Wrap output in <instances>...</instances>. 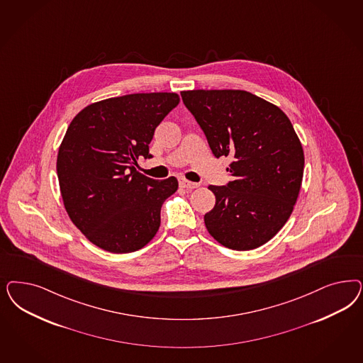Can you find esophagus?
Wrapping results in <instances>:
<instances>
[{"instance_id":"34e87169","label":"esophagus","mask_w":363,"mask_h":363,"mask_svg":"<svg viewBox=\"0 0 363 363\" xmlns=\"http://www.w3.org/2000/svg\"><path fill=\"white\" fill-rule=\"evenodd\" d=\"M179 184H180V187L187 188V189H194V188H198V186H199V184L192 183V182H189V180L184 179V177L179 179Z\"/></svg>"}]
</instances>
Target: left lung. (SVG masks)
Returning a JSON list of instances; mask_svg holds the SVG:
<instances>
[{
	"instance_id": "1",
	"label": "left lung",
	"mask_w": 363,
	"mask_h": 363,
	"mask_svg": "<svg viewBox=\"0 0 363 363\" xmlns=\"http://www.w3.org/2000/svg\"><path fill=\"white\" fill-rule=\"evenodd\" d=\"M215 157L230 156L228 186H210L215 207L204 215L222 246L246 251L267 243L289 220L303 179L304 155L279 106L239 89L183 91Z\"/></svg>"
}]
</instances>
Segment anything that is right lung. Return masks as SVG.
<instances>
[{
  "instance_id": "right-lung-1",
  "label": "right lung",
  "mask_w": 363,
  "mask_h": 363,
  "mask_svg": "<svg viewBox=\"0 0 363 363\" xmlns=\"http://www.w3.org/2000/svg\"><path fill=\"white\" fill-rule=\"evenodd\" d=\"M180 101L172 92L111 97L85 106L70 121L57 153L65 211L84 236L109 252L147 246L160 227L177 179L153 180L135 165L151 157L156 127Z\"/></svg>"
}]
</instances>
